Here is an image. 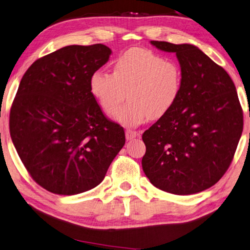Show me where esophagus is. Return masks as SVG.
<instances>
[{"label":"esophagus","instance_id":"34e87169","mask_svg":"<svg viewBox=\"0 0 250 250\" xmlns=\"http://www.w3.org/2000/svg\"><path fill=\"white\" fill-rule=\"evenodd\" d=\"M139 136V133L136 131H133V130H125V139L130 141V140H133L135 138H138Z\"/></svg>","mask_w":250,"mask_h":250}]
</instances>
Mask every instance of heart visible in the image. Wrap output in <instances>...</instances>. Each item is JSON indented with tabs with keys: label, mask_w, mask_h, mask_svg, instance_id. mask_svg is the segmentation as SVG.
Here are the masks:
<instances>
[{
	"label": "heart",
	"mask_w": 250,
	"mask_h": 250,
	"mask_svg": "<svg viewBox=\"0 0 250 250\" xmlns=\"http://www.w3.org/2000/svg\"><path fill=\"white\" fill-rule=\"evenodd\" d=\"M90 90L106 114L116 112L120 125L136 126L149 118L159 119L173 108L182 90V71L175 62L148 50L133 48L122 54L114 73L96 70L90 78Z\"/></svg>",
	"instance_id": "b5f03b06"
}]
</instances>
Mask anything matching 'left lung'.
Here are the masks:
<instances>
[{"label": "left lung", "mask_w": 250, "mask_h": 250, "mask_svg": "<svg viewBox=\"0 0 250 250\" xmlns=\"http://www.w3.org/2000/svg\"><path fill=\"white\" fill-rule=\"evenodd\" d=\"M175 53L182 90L167 115L146 130L142 167L150 183L175 195L211 188L231 165L243 132V110L231 77L192 44L150 41Z\"/></svg>", "instance_id": "obj_1"}]
</instances>
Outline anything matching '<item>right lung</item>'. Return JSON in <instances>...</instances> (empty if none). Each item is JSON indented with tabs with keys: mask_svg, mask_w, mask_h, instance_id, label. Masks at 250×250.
<instances>
[{
	"mask_svg": "<svg viewBox=\"0 0 250 250\" xmlns=\"http://www.w3.org/2000/svg\"><path fill=\"white\" fill-rule=\"evenodd\" d=\"M104 44L69 45L39 58L24 72L9 115L15 148L36 182L58 195L97 187L125 143L103 114L90 78L108 62Z\"/></svg>",
	"mask_w": 250,
	"mask_h": 250,
	"instance_id": "1",
	"label": "right lung"
}]
</instances>
